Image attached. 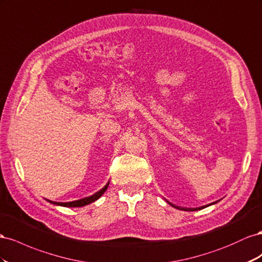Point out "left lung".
I'll list each match as a JSON object with an SVG mask.
<instances>
[{
  "label": "left lung",
  "instance_id": "obj_1",
  "mask_svg": "<svg viewBox=\"0 0 262 262\" xmlns=\"http://www.w3.org/2000/svg\"><path fill=\"white\" fill-rule=\"evenodd\" d=\"M168 202V201H167ZM219 201H216V202H214V203H211V204H208V205H205V206H201V207H196V208H186V207H180V206H177V205H174V204H172V203H170V202H168V203L172 206V207H174V208H178V210H180V211H186V212H192V211H200V210H202V208H205V207H207V206H210V205H213V204H215V203H217Z\"/></svg>",
  "mask_w": 262,
  "mask_h": 262
}]
</instances>
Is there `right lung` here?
I'll return each instance as SVG.
<instances>
[{
	"label": "right lung",
	"instance_id": "obj_1",
	"mask_svg": "<svg viewBox=\"0 0 262 262\" xmlns=\"http://www.w3.org/2000/svg\"><path fill=\"white\" fill-rule=\"evenodd\" d=\"M108 184H110V182L105 186H104L103 189H101L99 192L94 193L93 195H91V196H86V198L80 199V200H77V201H72V202H67V203H60V202H52V201H49V200H48V202L51 204H54V205L64 206V207H82V206H85L88 204L93 203V202H95L96 200H99L103 195L104 192L107 190Z\"/></svg>",
	"mask_w": 262,
	"mask_h": 262
}]
</instances>
